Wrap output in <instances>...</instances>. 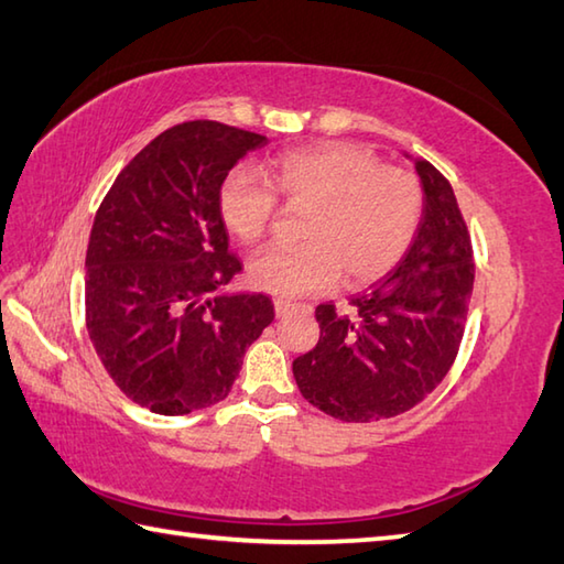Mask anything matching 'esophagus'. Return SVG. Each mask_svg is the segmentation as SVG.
<instances>
[{
  "label": "esophagus",
  "instance_id": "obj_1",
  "mask_svg": "<svg viewBox=\"0 0 564 564\" xmlns=\"http://www.w3.org/2000/svg\"><path fill=\"white\" fill-rule=\"evenodd\" d=\"M297 305L295 303H289V301H281V297H279V301H273V310H275V317H285V315H289V313H293V310H295Z\"/></svg>",
  "mask_w": 564,
  "mask_h": 564
}]
</instances>
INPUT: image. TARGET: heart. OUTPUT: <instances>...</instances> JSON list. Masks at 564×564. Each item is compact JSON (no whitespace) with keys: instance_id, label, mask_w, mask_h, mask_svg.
I'll return each mask as SVG.
<instances>
[{"instance_id":"heart-1","label":"heart","mask_w":564,"mask_h":564,"mask_svg":"<svg viewBox=\"0 0 564 564\" xmlns=\"http://www.w3.org/2000/svg\"><path fill=\"white\" fill-rule=\"evenodd\" d=\"M271 183L291 206L310 208L297 247H269L249 263L254 289L303 297L378 281L398 267L422 223L424 191L402 166L382 164L358 142H322L291 150L257 172L232 170L218 188V215L237 242L254 245L275 215Z\"/></svg>"}]
</instances>
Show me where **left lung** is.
<instances>
[{"mask_svg":"<svg viewBox=\"0 0 564 564\" xmlns=\"http://www.w3.org/2000/svg\"><path fill=\"white\" fill-rule=\"evenodd\" d=\"M424 210L414 242L351 313L317 305L319 341L297 356L303 398L341 422H378L422 402L446 378L473 295V242L453 186L434 164L414 160Z\"/></svg>","mask_w":564,"mask_h":564,"instance_id":"1","label":"left lung"}]
</instances>
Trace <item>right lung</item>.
Returning <instances> with one entry per match:
<instances>
[{"mask_svg": "<svg viewBox=\"0 0 564 564\" xmlns=\"http://www.w3.org/2000/svg\"><path fill=\"white\" fill-rule=\"evenodd\" d=\"M267 138L218 121L178 123L116 176L87 247V332L126 398L178 416L220 402L273 322L269 295H223L242 271L218 188Z\"/></svg>", "mask_w": 564, "mask_h": 564, "instance_id": "right-lung-1", "label": "right lung"}]
</instances>
